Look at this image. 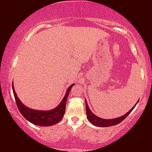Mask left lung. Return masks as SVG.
<instances>
[{
	"mask_svg": "<svg viewBox=\"0 0 152 152\" xmlns=\"http://www.w3.org/2000/svg\"><path fill=\"white\" fill-rule=\"evenodd\" d=\"M85 102H86V115H87V118H88V120L93 124H94L95 126H99V127H104V126L106 127V126H114L120 123V122L123 121V120L125 119L129 115V113L133 111V109H134L135 107H136L137 103L138 102V101L137 102V103L135 104V106H134V107H132V109H130L129 111H128L127 113L124 114V115L121 116V117L113 118V119L107 120V119H103V118H99L95 115V114L91 111L90 109H89L88 104L86 102V100H85Z\"/></svg>",
	"mask_w": 152,
	"mask_h": 152,
	"instance_id": "left-lung-1",
	"label": "left lung"
}]
</instances>
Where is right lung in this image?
<instances>
[{
	"instance_id": "obj_1",
	"label": "right lung",
	"mask_w": 152,
	"mask_h": 152,
	"mask_svg": "<svg viewBox=\"0 0 152 152\" xmlns=\"http://www.w3.org/2000/svg\"><path fill=\"white\" fill-rule=\"evenodd\" d=\"M74 85V84H72L68 87L65 96L59 104L54 109L49 110V111H38V110H34L26 107L16 95L13 83H12V90H13V93L15 97L16 105L22 115L27 120L35 125L48 126L57 124L63 118L65 113L66 100H67L70 91Z\"/></svg>"
}]
</instances>
